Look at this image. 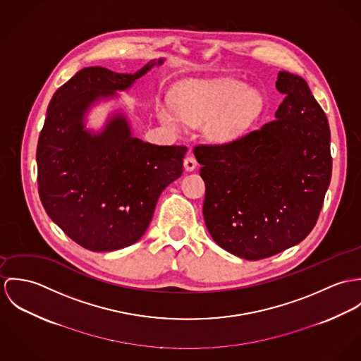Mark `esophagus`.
Listing matches in <instances>:
<instances>
[{"instance_id": "1", "label": "esophagus", "mask_w": 361, "mask_h": 361, "mask_svg": "<svg viewBox=\"0 0 361 361\" xmlns=\"http://www.w3.org/2000/svg\"><path fill=\"white\" fill-rule=\"evenodd\" d=\"M197 161H195V158L192 157V155H188L185 159H184V169L187 170V171H194L195 169H197Z\"/></svg>"}]
</instances>
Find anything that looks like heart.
<instances>
[{"label": "heart", "instance_id": "obj_1", "mask_svg": "<svg viewBox=\"0 0 361 361\" xmlns=\"http://www.w3.org/2000/svg\"><path fill=\"white\" fill-rule=\"evenodd\" d=\"M264 106L263 95L234 79L190 81L176 91L173 104L157 105V116L171 130L185 123H206V135L217 144H228L259 119Z\"/></svg>", "mask_w": 361, "mask_h": 361}]
</instances>
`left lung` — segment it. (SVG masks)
I'll use <instances>...</instances> for the list:
<instances>
[{
  "mask_svg": "<svg viewBox=\"0 0 361 361\" xmlns=\"http://www.w3.org/2000/svg\"><path fill=\"white\" fill-rule=\"evenodd\" d=\"M276 87L285 98L274 121L230 144L194 149L206 184L207 231L246 260L305 240L331 181L329 126L307 82L281 71Z\"/></svg>",
  "mask_w": 361,
  "mask_h": 361,
  "instance_id": "obj_1",
  "label": "left lung"
}]
</instances>
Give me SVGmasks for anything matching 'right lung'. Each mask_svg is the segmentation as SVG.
I'll list each match as a JSON object with an SVG mask.
<instances>
[{
    "instance_id": "1",
    "label": "right lung",
    "mask_w": 361,
    "mask_h": 361,
    "mask_svg": "<svg viewBox=\"0 0 361 361\" xmlns=\"http://www.w3.org/2000/svg\"><path fill=\"white\" fill-rule=\"evenodd\" d=\"M164 58L135 73L91 66L54 94L37 145L39 192L47 214L92 252L130 246L147 231L161 191L183 174L185 147H159L133 134L124 106H112L101 128L88 127L91 111L118 104Z\"/></svg>"
}]
</instances>
